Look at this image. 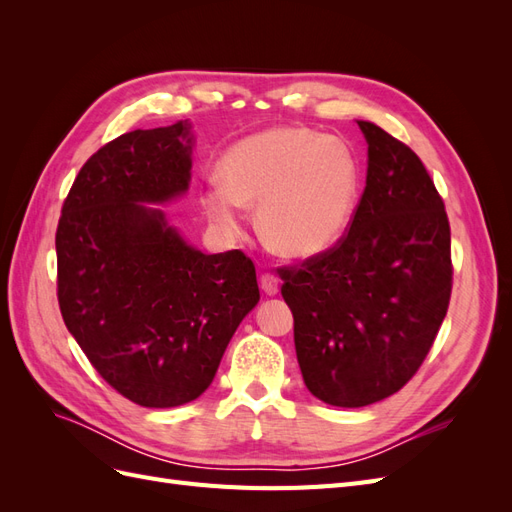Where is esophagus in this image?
Listing matches in <instances>:
<instances>
[{"label":"esophagus","mask_w":512,"mask_h":512,"mask_svg":"<svg viewBox=\"0 0 512 512\" xmlns=\"http://www.w3.org/2000/svg\"><path fill=\"white\" fill-rule=\"evenodd\" d=\"M260 288L265 290L269 297H273V294L280 292V280L273 273H262L260 275Z\"/></svg>","instance_id":"obj_1"}]
</instances>
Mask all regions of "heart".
<instances>
[{"label":"heart","instance_id":"obj_1","mask_svg":"<svg viewBox=\"0 0 512 512\" xmlns=\"http://www.w3.org/2000/svg\"><path fill=\"white\" fill-rule=\"evenodd\" d=\"M361 190L354 149L309 128H271L232 145L203 194L209 218L239 232L245 207H258L260 235L292 258L329 252L350 228Z\"/></svg>","mask_w":512,"mask_h":512}]
</instances>
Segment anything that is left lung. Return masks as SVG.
Here are the masks:
<instances>
[{"label": "left lung", "instance_id": "left-lung-1", "mask_svg": "<svg viewBox=\"0 0 512 512\" xmlns=\"http://www.w3.org/2000/svg\"><path fill=\"white\" fill-rule=\"evenodd\" d=\"M365 190L335 247L280 271L305 386L363 408L423 365L453 288L451 226L421 158L371 121Z\"/></svg>", "mask_w": 512, "mask_h": 512}]
</instances>
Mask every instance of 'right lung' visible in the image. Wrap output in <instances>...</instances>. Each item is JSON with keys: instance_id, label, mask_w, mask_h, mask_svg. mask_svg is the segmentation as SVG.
I'll return each instance as SVG.
<instances>
[{"instance_id": "add662e5", "label": "right lung", "mask_w": 512, "mask_h": 512, "mask_svg": "<svg viewBox=\"0 0 512 512\" xmlns=\"http://www.w3.org/2000/svg\"><path fill=\"white\" fill-rule=\"evenodd\" d=\"M192 126L134 130L76 175L55 235L61 316L89 363L143 408L203 395L260 301L254 262L203 254L158 207L188 192Z\"/></svg>"}]
</instances>
